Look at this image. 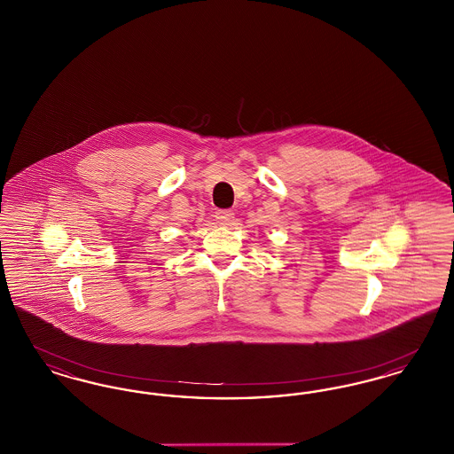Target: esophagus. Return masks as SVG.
Instances as JSON below:
<instances>
[{
  "label": "esophagus",
  "mask_w": 454,
  "mask_h": 454,
  "mask_svg": "<svg viewBox=\"0 0 454 454\" xmlns=\"http://www.w3.org/2000/svg\"><path fill=\"white\" fill-rule=\"evenodd\" d=\"M235 219V215L231 211H217L216 221L219 224H231V221Z\"/></svg>",
  "instance_id": "34e87169"
}]
</instances>
